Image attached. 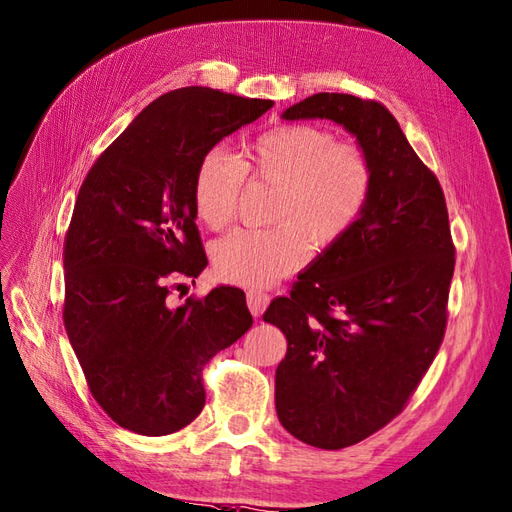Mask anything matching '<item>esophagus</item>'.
I'll list each match as a JSON object with an SVG mask.
<instances>
[{
    "instance_id": "obj_1",
    "label": "esophagus",
    "mask_w": 512,
    "mask_h": 512,
    "mask_svg": "<svg viewBox=\"0 0 512 512\" xmlns=\"http://www.w3.org/2000/svg\"><path fill=\"white\" fill-rule=\"evenodd\" d=\"M246 303H248V309H251L253 316L259 318L261 313L266 311V307L270 303V296L266 292H259V290H248L246 292Z\"/></svg>"
}]
</instances>
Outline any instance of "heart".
Instances as JSON below:
<instances>
[{"label": "heart", "mask_w": 512, "mask_h": 512, "mask_svg": "<svg viewBox=\"0 0 512 512\" xmlns=\"http://www.w3.org/2000/svg\"><path fill=\"white\" fill-rule=\"evenodd\" d=\"M244 177L277 188L266 231L238 229L212 248L214 274L225 283L261 287L305 264L309 240L326 251L359 225L374 192V162L363 144L331 129L296 123L257 136L240 162L207 153L192 183L194 214L220 231L238 216Z\"/></svg>", "instance_id": "obj_1"}]
</instances>
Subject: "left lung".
Returning <instances> with one entry per match:
<instances>
[{
  "label": "left lung",
  "instance_id": "obj_1",
  "mask_svg": "<svg viewBox=\"0 0 512 512\" xmlns=\"http://www.w3.org/2000/svg\"><path fill=\"white\" fill-rule=\"evenodd\" d=\"M283 119H331L374 162L359 225L274 298L264 320L287 337L277 415L296 439L339 450L398 417L448 326L456 248L437 175L381 101L318 93Z\"/></svg>",
  "mask_w": 512,
  "mask_h": 512
}]
</instances>
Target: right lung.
Instances as JSON below:
<instances>
[{
  "mask_svg": "<svg viewBox=\"0 0 512 512\" xmlns=\"http://www.w3.org/2000/svg\"><path fill=\"white\" fill-rule=\"evenodd\" d=\"M274 106L188 86L155 99L103 151L64 235L62 320L97 404L121 428L177 432L205 406L203 368L251 329L238 287L170 307L207 266L196 227V166L216 142Z\"/></svg>",
  "mask_w": 512,
  "mask_h": 512,
  "instance_id": "obj_1",
  "label": "right lung"
}]
</instances>
